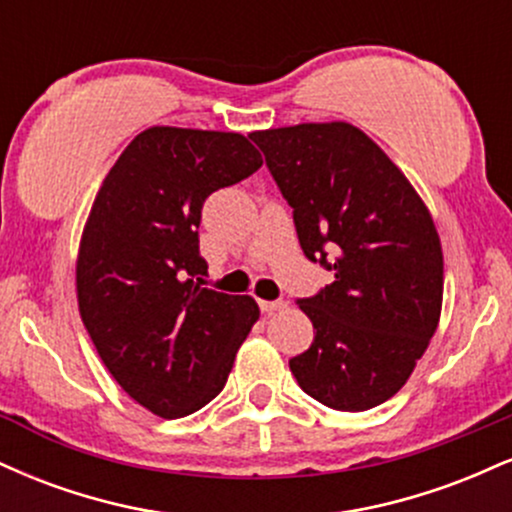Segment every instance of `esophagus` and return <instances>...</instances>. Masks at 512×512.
I'll return each instance as SVG.
<instances>
[{
	"mask_svg": "<svg viewBox=\"0 0 512 512\" xmlns=\"http://www.w3.org/2000/svg\"><path fill=\"white\" fill-rule=\"evenodd\" d=\"M262 313H276V310H284L286 301H260Z\"/></svg>",
	"mask_w": 512,
	"mask_h": 512,
	"instance_id": "obj_1",
	"label": "esophagus"
}]
</instances>
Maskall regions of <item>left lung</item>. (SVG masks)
Instances as JSON below:
<instances>
[{"label": "left lung", "instance_id": "8db88e82", "mask_svg": "<svg viewBox=\"0 0 512 512\" xmlns=\"http://www.w3.org/2000/svg\"><path fill=\"white\" fill-rule=\"evenodd\" d=\"M293 209L298 243L334 281L298 305L315 327L289 366L305 395L366 411L397 395L438 327L443 250L426 204L346 122L252 132Z\"/></svg>", "mask_w": 512, "mask_h": 512}]
</instances>
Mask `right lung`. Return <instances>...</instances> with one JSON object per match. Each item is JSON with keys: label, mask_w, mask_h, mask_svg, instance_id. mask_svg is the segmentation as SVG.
Segmentation results:
<instances>
[{"label": "right lung", "mask_w": 512, "mask_h": 512, "mask_svg": "<svg viewBox=\"0 0 512 512\" xmlns=\"http://www.w3.org/2000/svg\"><path fill=\"white\" fill-rule=\"evenodd\" d=\"M262 166L243 134L151 127L105 175L76 260V293L98 356L163 419L209 404L260 317L250 296L207 289L199 221L211 192Z\"/></svg>", "instance_id": "add662e5"}]
</instances>
